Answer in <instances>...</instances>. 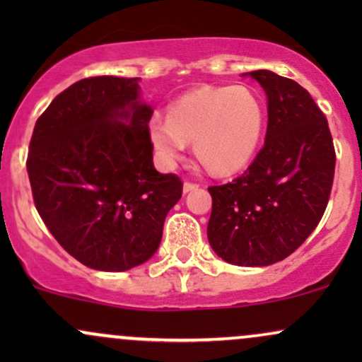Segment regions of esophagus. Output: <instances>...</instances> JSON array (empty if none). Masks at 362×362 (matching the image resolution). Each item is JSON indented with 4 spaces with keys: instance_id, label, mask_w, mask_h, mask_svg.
<instances>
[{
    "instance_id": "esophagus-1",
    "label": "esophagus",
    "mask_w": 362,
    "mask_h": 362,
    "mask_svg": "<svg viewBox=\"0 0 362 362\" xmlns=\"http://www.w3.org/2000/svg\"><path fill=\"white\" fill-rule=\"evenodd\" d=\"M199 189V184H195V182H189L187 180L184 184V192H192V190H197Z\"/></svg>"
}]
</instances>
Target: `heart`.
Returning <instances> with one entry per match:
<instances>
[{
	"label": "heart",
	"instance_id": "obj_1",
	"mask_svg": "<svg viewBox=\"0 0 362 362\" xmlns=\"http://www.w3.org/2000/svg\"><path fill=\"white\" fill-rule=\"evenodd\" d=\"M264 129V109L247 86H206L170 105L168 117L153 115L148 132L158 160L172 168L194 143L195 156L213 173L226 175L252 160Z\"/></svg>",
	"mask_w": 362,
	"mask_h": 362
}]
</instances>
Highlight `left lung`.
<instances>
[{"mask_svg": "<svg viewBox=\"0 0 362 362\" xmlns=\"http://www.w3.org/2000/svg\"><path fill=\"white\" fill-rule=\"evenodd\" d=\"M269 100L264 148L243 175L211 185L207 240L240 267L284 260L318 226L330 199L335 148L327 117L294 80L259 69Z\"/></svg>", "mask_w": 362, "mask_h": 362, "instance_id": "1", "label": "left lung"}]
</instances>
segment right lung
<instances>
[{
    "instance_id": "obj_1",
    "label": "right lung",
    "mask_w": 362,
    "mask_h": 362,
    "mask_svg": "<svg viewBox=\"0 0 362 362\" xmlns=\"http://www.w3.org/2000/svg\"><path fill=\"white\" fill-rule=\"evenodd\" d=\"M138 78L91 76L37 119L27 172L37 213L69 255L122 272L156 252L180 177L156 172Z\"/></svg>"
}]
</instances>
